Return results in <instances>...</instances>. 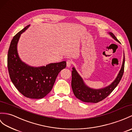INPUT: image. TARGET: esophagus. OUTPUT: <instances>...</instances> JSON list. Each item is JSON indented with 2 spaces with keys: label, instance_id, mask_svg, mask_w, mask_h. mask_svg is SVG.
I'll list each match as a JSON object with an SVG mask.
<instances>
[{
  "label": "esophagus",
  "instance_id": "esophagus-1",
  "mask_svg": "<svg viewBox=\"0 0 132 132\" xmlns=\"http://www.w3.org/2000/svg\"><path fill=\"white\" fill-rule=\"evenodd\" d=\"M72 63H73L72 61L71 60H69L67 61V62H66V65H67V67H70V66H71L72 65Z\"/></svg>",
  "mask_w": 132,
  "mask_h": 132
}]
</instances>
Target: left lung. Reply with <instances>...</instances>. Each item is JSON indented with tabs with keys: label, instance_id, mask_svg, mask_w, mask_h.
<instances>
[{
	"label": "left lung",
	"instance_id": "obj_1",
	"mask_svg": "<svg viewBox=\"0 0 132 132\" xmlns=\"http://www.w3.org/2000/svg\"><path fill=\"white\" fill-rule=\"evenodd\" d=\"M109 34L116 41L119 42L118 39L114 35V34L111 32H109ZM124 64L125 56L124 54L121 68L115 80L109 86L103 88L98 89H93L88 87L84 83L82 78L78 73L75 67H72L71 87L73 94L77 98L84 102L97 103L102 101L106 98L114 90V89L121 80L124 73Z\"/></svg>",
	"mask_w": 132,
	"mask_h": 132
}]
</instances>
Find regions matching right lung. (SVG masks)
Instances as JSON below:
<instances>
[{
	"instance_id": "right-lung-1",
	"label": "right lung",
	"mask_w": 132,
	"mask_h": 132,
	"mask_svg": "<svg viewBox=\"0 0 132 132\" xmlns=\"http://www.w3.org/2000/svg\"><path fill=\"white\" fill-rule=\"evenodd\" d=\"M29 26L21 30L12 40L8 52V69L12 82L21 94L29 98L40 99L51 91L58 74L66 67V62L38 67L22 62L17 52V43L21 34Z\"/></svg>"
}]
</instances>
